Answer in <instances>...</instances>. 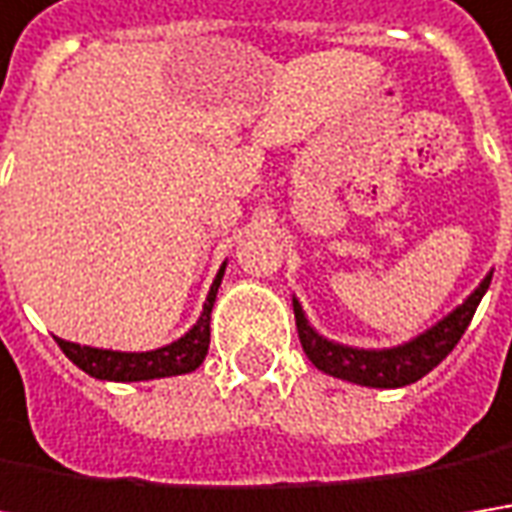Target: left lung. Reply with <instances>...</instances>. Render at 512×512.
<instances>
[{
  "instance_id": "1",
  "label": "left lung",
  "mask_w": 512,
  "mask_h": 512,
  "mask_svg": "<svg viewBox=\"0 0 512 512\" xmlns=\"http://www.w3.org/2000/svg\"><path fill=\"white\" fill-rule=\"evenodd\" d=\"M490 281H493V275H487L481 284L475 286V292L466 298L464 304H458L449 316L440 318L426 333L414 336L406 345L382 347V350L347 347L318 336L304 316L298 298H292L298 339H301L307 359L324 374L339 376V379L356 382V385H368V388H403V385H411L420 376L429 374L432 368H437L452 353V347L461 342V336L475 316V307L481 304Z\"/></svg>"
}]
</instances>
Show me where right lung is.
<instances>
[{
    "label": "right lung",
    "instance_id": "obj_1",
    "mask_svg": "<svg viewBox=\"0 0 512 512\" xmlns=\"http://www.w3.org/2000/svg\"><path fill=\"white\" fill-rule=\"evenodd\" d=\"M226 263L220 266L214 284L208 289V298L202 304V316L196 324L176 342L144 353H124V350H104V347H86L57 339L60 350L75 362L80 371H86L95 379H109V382H141V379H162V376L191 374L202 365L208 342H211V310L217 301V289L223 281Z\"/></svg>",
    "mask_w": 512,
    "mask_h": 512
}]
</instances>
